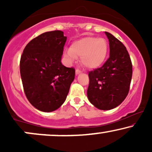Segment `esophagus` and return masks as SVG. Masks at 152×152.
Segmentation results:
<instances>
[{"instance_id":"esophagus-1","label":"esophagus","mask_w":152,"mask_h":152,"mask_svg":"<svg viewBox=\"0 0 152 152\" xmlns=\"http://www.w3.org/2000/svg\"><path fill=\"white\" fill-rule=\"evenodd\" d=\"M81 73V71H80L79 69H76V74H79Z\"/></svg>"}]
</instances>
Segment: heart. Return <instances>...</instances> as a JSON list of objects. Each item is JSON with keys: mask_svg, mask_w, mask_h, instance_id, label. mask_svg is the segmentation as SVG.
Returning <instances> with one entry per match:
<instances>
[{"mask_svg": "<svg viewBox=\"0 0 152 152\" xmlns=\"http://www.w3.org/2000/svg\"><path fill=\"white\" fill-rule=\"evenodd\" d=\"M108 52V43L103 38L87 36L71 43L65 50V56L70 61L81 56V61L88 69L99 67L105 61Z\"/></svg>", "mask_w": 152, "mask_h": 152, "instance_id": "heart-1", "label": "heart"}]
</instances>
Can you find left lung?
Returning a JSON list of instances; mask_svg holds the SVG:
<instances>
[{"label":"left lung","instance_id":"left-lung-1","mask_svg":"<svg viewBox=\"0 0 152 152\" xmlns=\"http://www.w3.org/2000/svg\"><path fill=\"white\" fill-rule=\"evenodd\" d=\"M110 56L102 67L89 71L88 100L97 109L110 110L126 99L132 76V64L126 47L113 35L105 32Z\"/></svg>","mask_w":152,"mask_h":152}]
</instances>
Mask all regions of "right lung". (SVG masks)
<instances>
[{
    "label": "right lung",
    "instance_id": "obj_1",
    "mask_svg": "<svg viewBox=\"0 0 152 152\" xmlns=\"http://www.w3.org/2000/svg\"><path fill=\"white\" fill-rule=\"evenodd\" d=\"M66 36L61 31L43 33L26 45L20 72L26 98L44 112L58 109L65 102L75 77L74 68L62 65Z\"/></svg>",
    "mask_w": 152,
    "mask_h": 152
}]
</instances>
